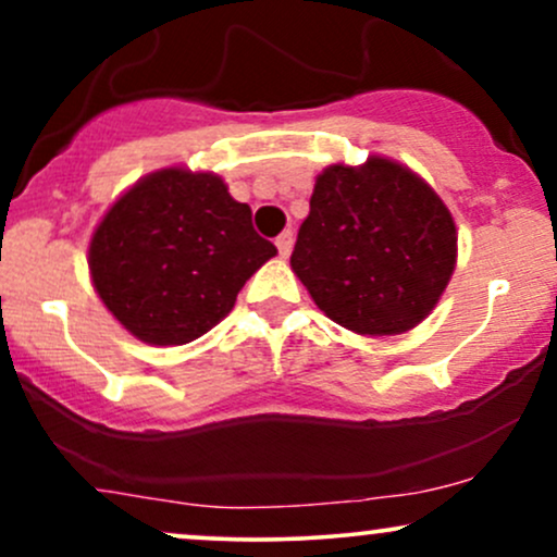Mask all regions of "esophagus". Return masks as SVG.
<instances>
[{"instance_id": "esophagus-1", "label": "esophagus", "mask_w": 557, "mask_h": 557, "mask_svg": "<svg viewBox=\"0 0 557 557\" xmlns=\"http://www.w3.org/2000/svg\"><path fill=\"white\" fill-rule=\"evenodd\" d=\"M274 246H277L280 257H283V259L290 257V251H293V233H290V230H285V233H280L277 240H274Z\"/></svg>"}]
</instances>
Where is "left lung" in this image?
Listing matches in <instances>:
<instances>
[{"mask_svg": "<svg viewBox=\"0 0 557 557\" xmlns=\"http://www.w3.org/2000/svg\"><path fill=\"white\" fill-rule=\"evenodd\" d=\"M309 207L290 267L332 322L382 337L430 317L456 270L458 230L424 177L380 154L337 162Z\"/></svg>", "mask_w": 557, "mask_h": 557, "instance_id": "obj_1", "label": "left lung"}]
</instances>
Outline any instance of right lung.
Segmentation results:
<instances>
[{
  "label": "right lung",
  "mask_w": 557,
  "mask_h": 557,
  "mask_svg": "<svg viewBox=\"0 0 557 557\" xmlns=\"http://www.w3.org/2000/svg\"><path fill=\"white\" fill-rule=\"evenodd\" d=\"M274 253L251 225V207L220 175L164 168L107 209L88 243V272L133 337L185 345L233 311L246 280Z\"/></svg>",
  "instance_id": "right-lung-1"
}]
</instances>
